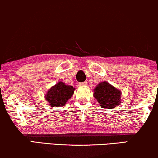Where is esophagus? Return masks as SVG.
<instances>
[{
	"label": "esophagus",
	"mask_w": 158,
	"mask_h": 158,
	"mask_svg": "<svg viewBox=\"0 0 158 158\" xmlns=\"http://www.w3.org/2000/svg\"><path fill=\"white\" fill-rule=\"evenodd\" d=\"M86 82H82V83H79V84H78V86H82L86 85Z\"/></svg>",
	"instance_id": "obj_1"
}]
</instances>
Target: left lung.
<instances>
[{"label": "left lung", "instance_id": "1", "mask_svg": "<svg viewBox=\"0 0 158 158\" xmlns=\"http://www.w3.org/2000/svg\"><path fill=\"white\" fill-rule=\"evenodd\" d=\"M94 92V97L102 108L113 109L121 104V92L108 82L99 83Z\"/></svg>", "mask_w": 158, "mask_h": 158}]
</instances>
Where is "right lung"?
<instances>
[{"mask_svg":"<svg viewBox=\"0 0 158 158\" xmlns=\"http://www.w3.org/2000/svg\"><path fill=\"white\" fill-rule=\"evenodd\" d=\"M74 90L75 88L72 86L66 85L64 82L59 81L49 89L46 93L45 99L54 107L63 106L72 97Z\"/></svg>","mask_w":158,"mask_h":158,"instance_id":"obj_1","label":"right lung"}]
</instances>
